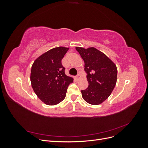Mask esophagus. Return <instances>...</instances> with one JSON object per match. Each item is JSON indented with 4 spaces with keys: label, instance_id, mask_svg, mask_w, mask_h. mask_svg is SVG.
<instances>
[{
    "label": "esophagus",
    "instance_id": "1",
    "mask_svg": "<svg viewBox=\"0 0 148 148\" xmlns=\"http://www.w3.org/2000/svg\"><path fill=\"white\" fill-rule=\"evenodd\" d=\"M75 78V79H76V80H78V79L80 78V75H79V74H78V75L77 76V77H76Z\"/></svg>",
    "mask_w": 148,
    "mask_h": 148
}]
</instances>
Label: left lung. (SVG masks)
Listing matches in <instances>:
<instances>
[{"instance_id":"8db88e82","label":"left lung","mask_w":148,"mask_h":148,"mask_svg":"<svg viewBox=\"0 0 148 148\" xmlns=\"http://www.w3.org/2000/svg\"><path fill=\"white\" fill-rule=\"evenodd\" d=\"M84 62V71L89 83L82 90L84 100L92 105H99L112 92L117 82V69L104 53L95 47H76Z\"/></svg>"}]
</instances>
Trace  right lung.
Here are the masks:
<instances>
[{"label": "right lung", "mask_w": 148, "mask_h": 148, "mask_svg": "<svg viewBox=\"0 0 148 148\" xmlns=\"http://www.w3.org/2000/svg\"><path fill=\"white\" fill-rule=\"evenodd\" d=\"M69 48L58 47L43 53L31 67L30 79L36 95L44 104L53 106L63 101L73 78L65 73L62 59Z\"/></svg>", "instance_id": "1"}]
</instances>
